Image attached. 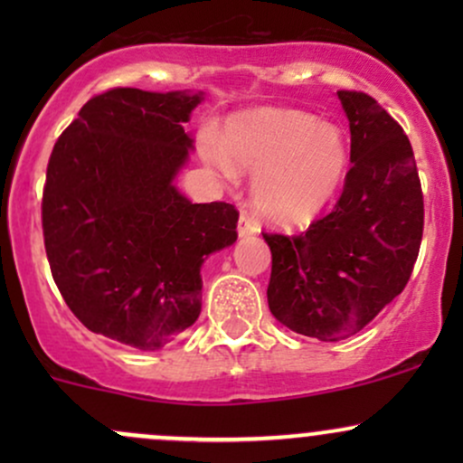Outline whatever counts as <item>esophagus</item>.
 I'll return each mask as SVG.
<instances>
[{
  "label": "esophagus",
  "instance_id": "34e87169",
  "mask_svg": "<svg viewBox=\"0 0 463 463\" xmlns=\"http://www.w3.org/2000/svg\"><path fill=\"white\" fill-rule=\"evenodd\" d=\"M239 237H250V235H257L259 232V224L257 220H254L252 215L246 213V211H241V217H239Z\"/></svg>",
  "mask_w": 463,
  "mask_h": 463
}]
</instances>
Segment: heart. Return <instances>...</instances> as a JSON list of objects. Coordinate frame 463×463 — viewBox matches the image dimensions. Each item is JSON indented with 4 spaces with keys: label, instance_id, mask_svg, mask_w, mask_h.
<instances>
[{
    "label": "heart",
    "instance_id": "1",
    "mask_svg": "<svg viewBox=\"0 0 463 463\" xmlns=\"http://www.w3.org/2000/svg\"><path fill=\"white\" fill-rule=\"evenodd\" d=\"M202 156L226 176L254 172L252 198L269 220L298 224L324 209L348 167V143L333 124L300 110H259L226 126L224 147L202 137Z\"/></svg>",
    "mask_w": 463,
    "mask_h": 463
}]
</instances>
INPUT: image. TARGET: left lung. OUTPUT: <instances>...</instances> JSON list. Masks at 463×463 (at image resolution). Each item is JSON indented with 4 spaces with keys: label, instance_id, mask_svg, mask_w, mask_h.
Masks as SVG:
<instances>
[{
    "label": "left lung",
    "instance_id": "8db88e82",
    "mask_svg": "<svg viewBox=\"0 0 463 463\" xmlns=\"http://www.w3.org/2000/svg\"><path fill=\"white\" fill-rule=\"evenodd\" d=\"M350 121V169L331 213L298 235L263 232L272 250L268 305L291 331L339 342L405 289L424 200L401 124L361 91H337Z\"/></svg>",
    "mask_w": 463,
    "mask_h": 463
}]
</instances>
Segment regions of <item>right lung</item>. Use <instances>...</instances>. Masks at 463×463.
<instances>
[{
    "label": "right lung",
    "instance_id": "1",
    "mask_svg": "<svg viewBox=\"0 0 463 463\" xmlns=\"http://www.w3.org/2000/svg\"><path fill=\"white\" fill-rule=\"evenodd\" d=\"M202 93L117 87L89 99L58 137L41 217L47 261L89 331L156 350L198 320L200 268L237 239L239 211L191 204L174 187Z\"/></svg>",
    "mask_w": 463,
    "mask_h": 463
}]
</instances>
